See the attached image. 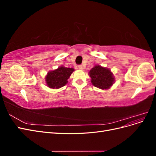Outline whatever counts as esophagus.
Here are the masks:
<instances>
[{"label":"esophagus","instance_id":"esophagus-1","mask_svg":"<svg viewBox=\"0 0 156 156\" xmlns=\"http://www.w3.org/2000/svg\"><path fill=\"white\" fill-rule=\"evenodd\" d=\"M77 68H78V69H83L84 68L83 65H79Z\"/></svg>","mask_w":156,"mask_h":156}]
</instances>
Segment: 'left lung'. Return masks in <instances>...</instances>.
Wrapping results in <instances>:
<instances>
[{"instance_id": "1", "label": "left lung", "mask_w": 156, "mask_h": 156, "mask_svg": "<svg viewBox=\"0 0 156 156\" xmlns=\"http://www.w3.org/2000/svg\"><path fill=\"white\" fill-rule=\"evenodd\" d=\"M91 83L94 87L102 90L109 88L115 83V77L109 69L96 65L89 72Z\"/></svg>"}]
</instances>
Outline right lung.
I'll return each instance as SVG.
<instances>
[{"label": "right lung", "mask_w": 156, "mask_h": 156, "mask_svg": "<svg viewBox=\"0 0 156 156\" xmlns=\"http://www.w3.org/2000/svg\"><path fill=\"white\" fill-rule=\"evenodd\" d=\"M74 71L73 68L60 66L56 69L51 71L45 77L46 84L51 88H60L68 83V79Z\"/></svg>", "instance_id": "right-lung-1"}]
</instances>
